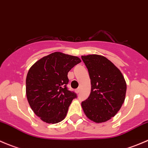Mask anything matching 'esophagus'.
Listing matches in <instances>:
<instances>
[{
	"mask_svg": "<svg viewBox=\"0 0 148 148\" xmlns=\"http://www.w3.org/2000/svg\"><path fill=\"white\" fill-rule=\"evenodd\" d=\"M75 91H76V92H77V94H79V92H80V88H77V89H76Z\"/></svg>",
	"mask_w": 148,
	"mask_h": 148,
	"instance_id": "esophagus-1",
	"label": "esophagus"
}]
</instances>
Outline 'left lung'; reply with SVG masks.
<instances>
[{
    "mask_svg": "<svg viewBox=\"0 0 148 148\" xmlns=\"http://www.w3.org/2000/svg\"><path fill=\"white\" fill-rule=\"evenodd\" d=\"M91 80L89 97L82 102L86 117L104 122L114 117L125 98L127 85L120 70L107 58L99 55L82 56Z\"/></svg>",
    "mask_w": 148,
    "mask_h": 148,
    "instance_id": "left-lung-1",
    "label": "left lung"
}]
</instances>
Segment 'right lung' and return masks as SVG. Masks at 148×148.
I'll use <instances>...</instances> for the list:
<instances>
[{
	"label": "right lung",
	"instance_id": "1",
	"mask_svg": "<svg viewBox=\"0 0 148 148\" xmlns=\"http://www.w3.org/2000/svg\"><path fill=\"white\" fill-rule=\"evenodd\" d=\"M81 62L77 56L54 52L39 59L30 68L26 80V96L31 109L47 123L65 118L77 94L69 90L68 72Z\"/></svg>",
	"mask_w": 148,
	"mask_h": 148
}]
</instances>
